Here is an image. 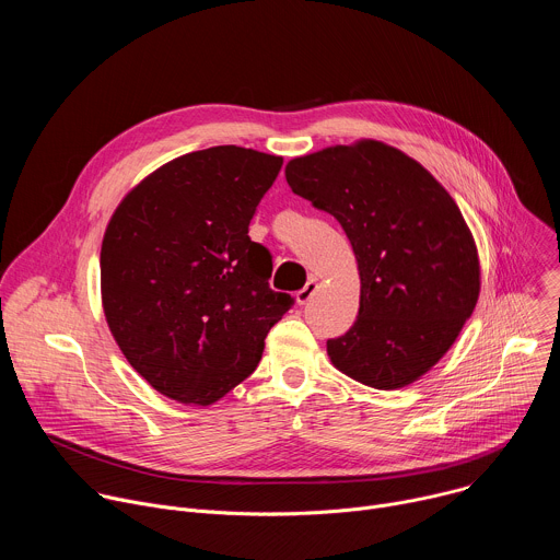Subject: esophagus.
Listing matches in <instances>:
<instances>
[{"mask_svg": "<svg viewBox=\"0 0 560 560\" xmlns=\"http://www.w3.org/2000/svg\"><path fill=\"white\" fill-rule=\"evenodd\" d=\"M316 288H318V283H316V279H310L299 292H296V303L299 305H305L312 296H314V292H316Z\"/></svg>", "mask_w": 560, "mask_h": 560, "instance_id": "34e87169", "label": "esophagus"}]
</instances>
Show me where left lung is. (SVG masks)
Instances as JSON below:
<instances>
[{"label": "left lung", "mask_w": 560, "mask_h": 560, "mask_svg": "<svg viewBox=\"0 0 560 560\" xmlns=\"http://www.w3.org/2000/svg\"><path fill=\"white\" fill-rule=\"evenodd\" d=\"M294 195L346 230L361 275L354 326L328 339L348 376L396 389L425 374L456 341L478 299V255L445 188L381 141L335 145L285 166Z\"/></svg>", "instance_id": "8db88e82"}]
</instances>
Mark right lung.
<instances>
[{
	"mask_svg": "<svg viewBox=\"0 0 560 560\" xmlns=\"http://www.w3.org/2000/svg\"><path fill=\"white\" fill-rule=\"evenodd\" d=\"M283 159L253 148L188 152L143 179L102 244V299L128 363L179 404L210 406L248 378L294 305L268 283L248 225Z\"/></svg>",
	"mask_w": 560,
	"mask_h": 560,
	"instance_id": "obj_1",
	"label": "right lung"
}]
</instances>
